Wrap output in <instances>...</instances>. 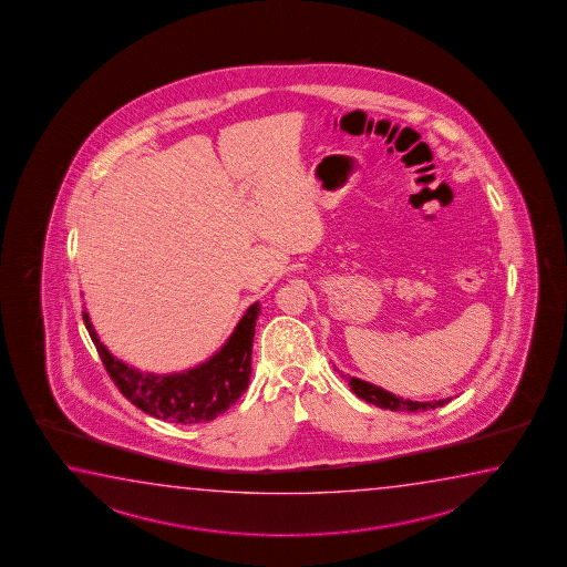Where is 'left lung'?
<instances>
[{
    "instance_id": "1",
    "label": "left lung",
    "mask_w": 567,
    "mask_h": 567,
    "mask_svg": "<svg viewBox=\"0 0 567 567\" xmlns=\"http://www.w3.org/2000/svg\"><path fill=\"white\" fill-rule=\"evenodd\" d=\"M346 377V381H348L349 386H351V391L355 392L359 399L371 402V404H375L379 409L392 410V412H394V410H399V412H420V410L444 406L445 402H450V399H442V401L434 402L409 401V399H402V396H396V394H392V392L384 391L381 386L361 381L358 377Z\"/></svg>"
}]
</instances>
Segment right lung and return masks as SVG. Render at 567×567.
Masks as SVG:
<instances>
[{"instance_id": "obj_1", "label": "right lung", "mask_w": 567, "mask_h": 567, "mask_svg": "<svg viewBox=\"0 0 567 567\" xmlns=\"http://www.w3.org/2000/svg\"><path fill=\"white\" fill-rule=\"evenodd\" d=\"M259 302L249 306L229 340L216 355L194 369L153 375L114 358L97 338L87 312H82L87 333L96 346L105 371L127 401L158 420L173 424H200L224 414L247 391L251 377V348Z\"/></svg>"}]
</instances>
